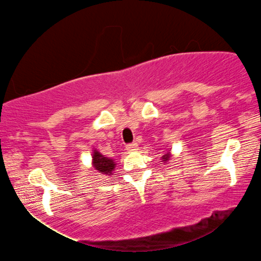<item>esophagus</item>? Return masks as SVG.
<instances>
[{"instance_id": "obj_1", "label": "esophagus", "mask_w": 261, "mask_h": 261, "mask_svg": "<svg viewBox=\"0 0 261 261\" xmlns=\"http://www.w3.org/2000/svg\"><path fill=\"white\" fill-rule=\"evenodd\" d=\"M126 149L128 152H134V151H137L139 149V145H137L136 142H133V143H128L126 146Z\"/></svg>"}]
</instances>
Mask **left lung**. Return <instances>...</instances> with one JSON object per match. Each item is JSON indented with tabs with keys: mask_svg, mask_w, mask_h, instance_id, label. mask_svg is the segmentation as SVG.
I'll return each mask as SVG.
<instances>
[{
	"mask_svg": "<svg viewBox=\"0 0 261 261\" xmlns=\"http://www.w3.org/2000/svg\"><path fill=\"white\" fill-rule=\"evenodd\" d=\"M169 158H170V154L169 153H166V154L163 155V157H162V160H163L164 162H168ZM163 161H162V162H163Z\"/></svg>",
	"mask_w": 261,
	"mask_h": 261,
	"instance_id": "obj_1",
	"label": "left lung"
}]
</instances>
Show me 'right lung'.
I'll return each instance as SVG.
<instances>
[{
  "label": "right lung",
  "instance_id": "1",
  "mask_svg": "<svg viewBox=\"0 0 261 261\" xmlns=\"http://www.w3.org/2000/svg\"><path fill=\"white\" fill-rule=\"evenodd\" d=\"M92 164L94 169L101 175H110L113 174V170L115 168V162L112 158L104 157L100 152L94 149L92 154Z\"/></svg>",
  "mask_w": 261,
  "mask_h": 261
}]
</instances>
